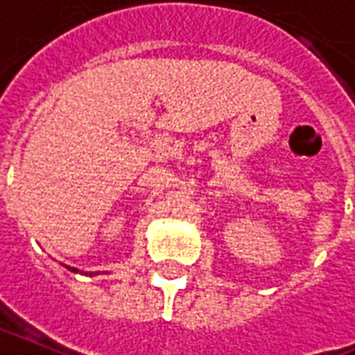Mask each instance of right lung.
I'll list each match as a JSON object with an SVG mask.
<instances>
[{"label":"right lung","instance_id":"1","mask_svg":"<svg viewBox=\"0 0 355 355\" xmlns=\"http://www.w3.org/2000/svg\"><path fill=\"white\" fill-rule=\"evenodd\" d=\"M64 268H69L70 272H74V274H78V272H80V270H78V268H74V266H67V264H63ZM81 274H85V275H96L98 274V272H81Z\"/></svg>","mask_w":355,"mask_h":355}]
</instances>
